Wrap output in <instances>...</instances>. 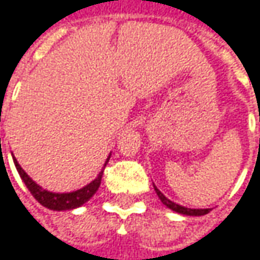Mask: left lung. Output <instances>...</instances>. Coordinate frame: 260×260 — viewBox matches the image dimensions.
I'll use <instances>...</instances> for the list:
<instances>
[{"mask_svg": "<svg viewBox=\"0 0 260 260\" xmlns=\"http://www.w3.org/2000/svg\"><path fill=\"white\" fill-rule=\"evenodd\" d=\"M154 190H156V193H157V197H159V200L162 201L168 208H171L173 211H177L180 214H186V216H204V214H207V213H210V208H200V210H192V208H186V207H181V205H178L176 202H173V201H170L164 193H160V190L159 189H156V186H154Z\"/></svg>", "mask_w": 260, "mask_h": 260, "instance_id": "obj_1", "label": "left lung"}]
</instances>
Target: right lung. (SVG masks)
Returning <instances> with one entry per match:
<instances>
[{
  "label": "right lung",
  "instance_id": "1",
  "mask_svg": "<svg viewBox=\"0 0 260 260\" xmlns=\"http://www.w3.org/2000/svg\"><path fill=\"white\" fill-rule=\"evenodd\" d=\"M110 159V157H108ZM107 159V162H108ZM14 160V165L17 168V173L20 178L23 180V183L26 184L28 190L32 193V197L36 198L41 205H44L46 208H50V210H56V211H62V210H73V208H77L83 205L86 201H89L95 192L98 190L100 184H101V177H103V173H100V176L95 178L92 183H89L87 186H84L80 190H76V192H71V193H53V192H47L44 189H41L36 181H32L29 176L22 170V167L17 164L16 157H13ZM107 165V164H106Z\"/></svg>",
  "mask_w": 260,
  "mask_h": 260
}]
</instances>
